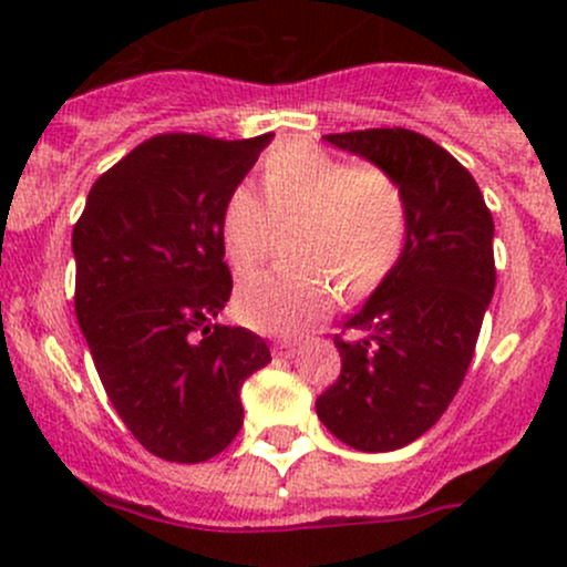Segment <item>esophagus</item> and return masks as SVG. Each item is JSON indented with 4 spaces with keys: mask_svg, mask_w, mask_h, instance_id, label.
<instances>
[{
    "mask_svg": "<svg viewBox=\"0 0 567 567\" xmlns=\"http://www.w3.org/2000/svg\"><path fill=\"white\" fill-rule=\"evenodd\" d=\"M271 351H275V357H285V360H288V357L296 354L298 347H296V343H290V341H277L275 347H271Z\"/></svg>",
    "mask_w": 567,
    "mask_h": 567,
    "instance_id": "esophagus-1",
    "label": "esophagus"
}]
</instances>
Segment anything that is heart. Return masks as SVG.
Listing matches in <instances>:
<instances>
[{
    "label": "heart",
    "mask_w": 567,
    "mask_h": 567,
    "mask_svg": "<svg viewBox=\"0 0 567 567\" xmlns=\"http://www.w3.org/2000/svg\"><path fill=\"white\" fill-rule=\"evenodd\" d=\"M261 194L237 184L220 207V247L237 275L264 261L277 220L298 218V266L258 271L237 290V315L271 336H301L333 309L338 288L365 298L408 250V188L379 165H351L309 141L277 143L261 162Z\"/></svg>",
    "instance_id": "b5f03b06"
}]
</instances>
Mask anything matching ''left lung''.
Returning a JSON list of instances; mask_svg holds the SVG:
<instances>
[{
    "instance_id": "left-lung-1",
    "label": "left lung",
    "mask_w": 567,
    "mask_h": 567,
    "mask_svg": "<svg viewBox=\"0 0 567 567\" xmlns=\"http://www.w3.org/2000/svg\"><path fill=\"white\" fill-rule=\"evenodd\" d=\"M324 141L386 167L408 188V250L333 336L341 375L317 415L354 451L386 453L429 432L464 383L493 290V216L472 173L405 127L330 133Z\"/></svg>"
}]
</instances>
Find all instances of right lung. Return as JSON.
Returning a JSON list of instances; mask_svg holds the SVG:
<instances>
[{
  "label": "right lung",
  "mask_w": 567,
  "mask_h": 567,
  "mask_svg": "<svg viewBox=\"0 0 567 567\" xmlns=\"http://www.w3.org/2000/svg\"><path fill=\"white\" fill-rule=\"evenodd\" d=\"M269 135L162 133L109 167L71 234L74 311L103 389L157 458L199 464L243 429L239 389L271 354L218 324L231 296L220 207Z\"/></svg>",
  "instance_id": "obj_1"
}]
</instances>
